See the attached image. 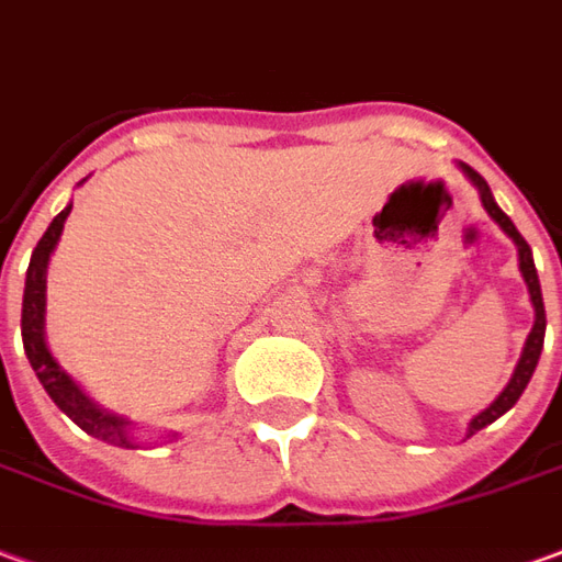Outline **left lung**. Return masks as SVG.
<instances>
[{"label":"left lung","instance_id":"8db88e82","mask_svg":"<svg viewBox=\"0 0 562 562\" xmlns=\"http://www.w3.org/2000/svg\"><path fill=\"white\" fill-rule=\"evenodd\" d=\"M462 167V172L472 179L474 186H477V191H481V203H484V210L496 222H499V227L512 237L514 243H517V255H520V273H524V280H527L529 285V297H532V307H536V325H532V331H529L527 337V347H524V356H520V362H517V368H514V376L512 383L502 390V395L496 398V402L490 404L486 411H481L477 417L472 419V426H469V435H474V431H481L484 426H490V423H496V419L505 414V411H512L514 404H517V398L524 395V390H527L529 376H532V371H536V364H539V356H541V344H544V301H541V285H539V273H536V265H532V249H529V243L520 237V231L514 227V222L508 218V215L502 213L499 206H496V200H493V194H490V186L484 182V176L481 172H474L469 164H459Z\"/></svg>","mask_w":562,"mask_h":562}]
</instances>
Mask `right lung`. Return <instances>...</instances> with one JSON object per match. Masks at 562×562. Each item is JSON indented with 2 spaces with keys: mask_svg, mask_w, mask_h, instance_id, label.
Returning a JSON list of instances; mask_svg holds the SVG:
<instances>
[{
  "mask_svg": "<svg viewBox=\"0 0 562 562\" xmlns=\"http://www.w3.org/2000/svg\"><path fill=\"white\" fill-rule=\"evenodd\" d=\"M72 206H66L48 231L42 234V240L33 249L30 258V270H26V289H23V313H21V331H23V349L26 359L33 364L35 376L42 380V386L48 392L54 404L60 407L66 417L76 423L78 429H85L93 438H100L105 445L115 447H133V435L127 419L109 414L103 407L90 402L85 392L72 383V376L60 371V364L54 362V356L48 352L45 344V273H48V258L54 252V246L60 240L63 222L69 215Z\"/></svg>",
  "mask_w": 562,
  "mask_h": 562,
  "instance_id": "1",
  "label": "right lung"
}]
</instances>
